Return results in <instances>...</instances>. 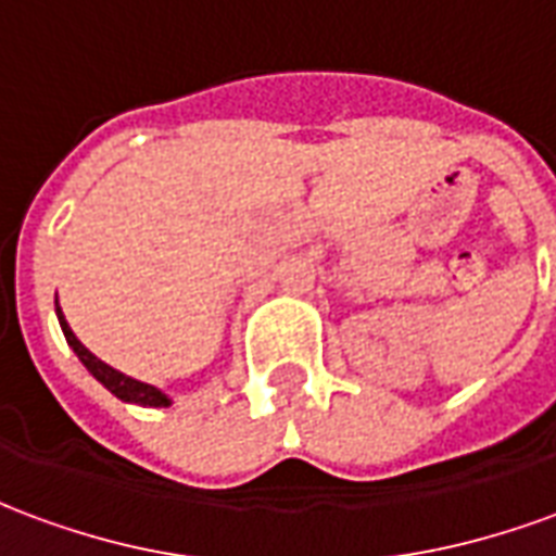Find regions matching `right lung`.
Here are the masks:
<instances>
[{
  "mask_svg": "<svg viewBox=\"0 0 556 556\" xmlns=\"http://www.w3.org/2000/svg\"><path fill=\"white\" fill-rule=\"evenodd\" d=\"M55 313H59V325H62V330H65V339L67 345L74 349V354H77L79 361L86 363V369H89L98 381H101L110 393H115L118 399H125V402H137V405H146V408H163V405H169V399L163 396L160 390H154V387L142 384V381H134V378H127V375L115 372L113 366H106L103 361H98L94 354H91L83 342H79L77 337H74V330L67 327L65 315H62V309L55 306Z\"/></svg>",
  "mask_w": 556,
  "mask_h": 556,
  "instance_id": "obj_1",
  "label": "right lung"
}]
</instances>
